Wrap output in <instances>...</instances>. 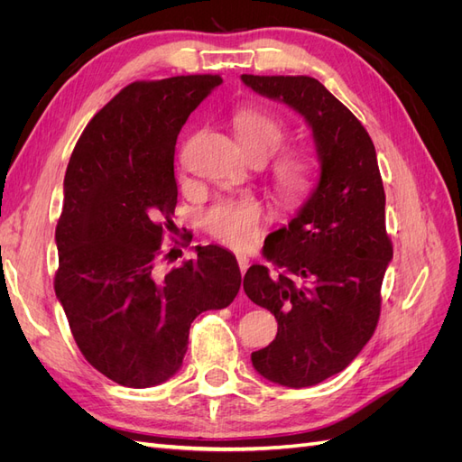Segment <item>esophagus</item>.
I'll return each mask as SVG.
<instances>
[{
  "label": "esophagus",
  "mask_w": 462,
  "mask_h": 462,
  "mask_svg": "<svg viewBox=\"0 0 462 462\" xmlns=\"http://www.w3.org/2000/svg\"><path fill=\"white\" fill-rule=\"evenodd\" d=\"M236 262H239V270H241V273L245 275L246 273V270H248V258L245 256V254H236Z\"/></svg>",
  "instance_id": "obj_1"
}]
</instances>
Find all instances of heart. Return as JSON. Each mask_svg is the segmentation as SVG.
<instances>
[{"mask_svg": "<svg viewBox=\"0 0 462 462\" xmlns=\"http://www.w3.org/2000/svg\"><path fill=\"white\" fill-rule=\"evenodd\" d=\"M235 133L248 156L268 160L285 141V125L262 109L243 107L233 116ZM275 187L287 204H297L312 183L310 163L300 153H287L273 167ZM204 227L214 239L233 248H245L256 241L265 223L263 206L258 199L221 197L204 212Z\"/></svg>", "mask_w": 462, "mask_h": 462, "instance_id": "b5f03b06", "label": "heart"}]
</instances>
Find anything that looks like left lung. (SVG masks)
<instances>
[{
    "mask_svg": "<svg viewBox=\"0 0 462 462\" xmlns=\"http://www.w3.org/2000/svg\"><path fill=\"white\" fill-rule=\"evenodd\" d=\"M287 104L312 129L319 180L287 227L273 231L250 265L246 297L277 319L275 339L253 353L265 380L310 387L345 370L380 319L382 283L393 258L375 148L362 123L312 77H241Z\"/></svg>",
    "mask_w": 462,
    "mask_h": 462,
    "instance_id": "obj_1",
    "label": "left lung"
}]
</instances>
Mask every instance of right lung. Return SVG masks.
<instances>
[{
    "instance_id": "1",
    "label": "right lung",
    "mask_w": 462,
    "mask_h": 462,
    "mask_svg": "<svg viewBox=\"0 0 462 462\" xmlns=\"http://www.w3.org/2000/svg\"><path fill=\"white\" fill-rule=\"evenodd\" d=\"M221 82H131L90 119L67 165L55 295L82 356L125 387L170 380L183 365L192 319L226 309L241 289L236 258L217 245L156 272L163 233L175 227L177 134Z\"/></svg>"
}]
</instances>
